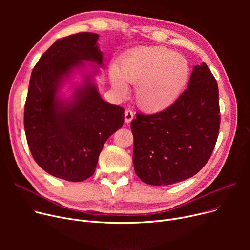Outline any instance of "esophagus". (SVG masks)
Instances as JSON below:
<instances>
[{
	"instance_id": "obj_1",
	"label": "esophagus",
	"mask_w": 250,
	"mask_h": 250,
	"mask_svg": "<svg viewBox=\"0 0 250 250\" xmlns=\"http://www.w3.org/2000/svg\"><path fill=\"white\" fill-rule=\"evenodd\" d=\"M133 120H134V113H133V111L129 110V109L125 110V122L126 124H129Z\"/></svg>"
}]
</instances>
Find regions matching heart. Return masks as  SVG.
I'll list each match as a JSON object with an SVG mask.
<instances>
[{
    "mask_svg": "<svg viewBox=\"0 0 250 250\" xmlns=\"http://www.w3.org/2000/svg\"><path fill=\"white\" fill-rule=\"evenodd\" d=\"M189 76L187 59L162 46L130 50L109 71L116 93L125 96L127 83L136 85L137 103L149 112H161L173 106L185 92Z\"/></svg>",
    "mask_w": 250,
    "mask_h": 250,
    "instance_id": "heart-1",
    "label": "heart"
}]
</instances>
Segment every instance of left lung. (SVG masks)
<instances>
[{
	"instance_id": "left-lung-1",
	"label": "left lung",
	"mask_w": 250,
	"mask_h": 250,
	"mask_svg": "<svg viewBox=\"0 0 250 250\" xmlns=\"http://www.w3.org/2000/svg\"><path fill=\"white\" fill-rule=\"evenodd\" d=\"M219 127L217 81L202 62L193 67L188 89L173 106L155 114L138 113L130 123L136 174L151 186L192 177L211 156Z\"/></svg>"
}]
</instances>
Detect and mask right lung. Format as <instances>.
Segmentation results:
<instances>
[{
    "label": "right lung",
    "instance_id": "1",
    "mask_svg": "<svg viewBox=\"0 0 250 250\" xmlns=\"http://www.w3.org/2000/svg\"><path fill=\"white\" fill-rule=\"evenodd\" d=\"M98 38L96 33L82 32L59 39L30 77L24 110L30 152L44 171L68 181L94 174L104 143L125 121L124 108L99 94L97 65L104 68V63ZM77 74L83 80L76 84ZM64 84L69 85L68 98L62 92Z\"/></svg>",
    "mask_w": 250,
    "mask_h": 250
}]
</instances>
